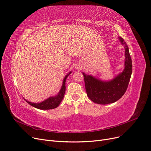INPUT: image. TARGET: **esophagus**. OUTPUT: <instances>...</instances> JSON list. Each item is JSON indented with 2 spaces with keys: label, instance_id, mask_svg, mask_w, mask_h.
Segmentation results:
<instances>
[{
  "label": "esophagus",
  "instance_id": "esophagus-1",
  "mask_svg": "<svg viewBox=\"0 0 151 151\" xmlns=\"http://www.w3.org/2000/svg\"><path fill=\"white\" fill-rule=\"evenodd\" d=\"M76 69H78V70H81V68H82V67L81 66H80V65H78V66H76Z\"/></svg>",
  "mask_w": 151,
  "mask_h": 151
}]
</instances>
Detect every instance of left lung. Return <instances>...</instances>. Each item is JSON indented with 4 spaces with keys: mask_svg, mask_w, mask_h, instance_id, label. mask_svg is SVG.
I'll return each instance as SVG.
<instances>
[{
    "mask_svg": "<svg viewBox=\"0 0 151 151\" xmlns=\"http://www.w3.org/2000/svg\"><path fill=\"white\" fill-rule=\"evenodd\" d=\"M119 38L125 49V67L122 73L112 81L104 82L83 73L87 95L94 103L102 105L114 103L120 99L128 88L132 73V61L127 44L122 37Z\"/></svg>",
    "mask_w": 151,
    "mask_h": 151,
    "instance_id": "8db88e82",
    "label": "left lung"
}]
</instances>
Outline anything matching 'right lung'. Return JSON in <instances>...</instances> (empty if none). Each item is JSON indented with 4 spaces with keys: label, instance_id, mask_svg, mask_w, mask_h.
<instances>
[{
    "label": "right lung",
    "instance_id": "add662e5",
    "mask_svg": "<svg viewBox=\"0 0 151 151\" xmlns=\"http://www.w3.org/2000/svg\"><path fill=\"white\" fill-rule=\"evenodd\" d=\"M71 72H70V73L65 77L63 81L62 88L59 92V93L58 94L57 96L50 97L49 98V99L45 100L44 101L40 103H37V104L32 103L27 100L25 99L24 100L27 101L29 105H31V106L41 110H49V109H53L57 107L63 98V96L65 93V88H66V86H65V82H66V81L65 80H66L68 76V75Z\"/></svg>",
    "mask_w": 151,
    "mask_h": 151
}]
</instances>
